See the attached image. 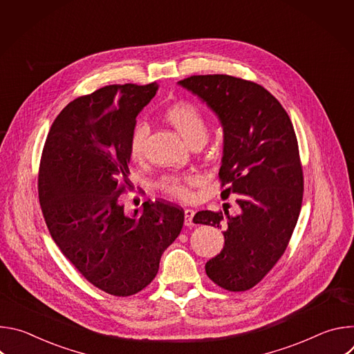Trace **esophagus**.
Returning a JSON list of instances; mask_svg holds the SVG:
<instances>
[{"label":"esophagus","mask_w":354,"mask_h":354,"mask_svg":"<svg viewBox=\"0 0 354 354\" xmlns=\"http://www.w3.org/2000/svg\"><path fill=\"white\" fill-rule=\"evenodd\" d=\"M193 216H194V210H192V209L185 210V225L189 227L193 224Z\"/></svg>","instance_id":"1"}]
</instances>
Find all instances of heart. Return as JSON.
Wrapping results in <instances>:
<instances>
[{
    "mask_svg": "<svg viewBox=\"0 0 354 354\" xmlns=\"http://www.w3.org/2000/svg\"><path fill=\"white\" fill-rule=\"evenodd\" d=\"M165 118L189 144L198 140H206L207 119L206 113L198 105L187 102V100H182V102L171 105L165 111ZM148 136V122L145 119L137 120L129 137V153L131 157L140 158L142 156ZM194 182H197V176L194 175L167 174L157 180V186L172 197L186 200L190 197V185H193Z\"/></svg>",
    "mask_w": 354,
    "mask_h": 354,
    "instance_id": "obj_1",
    "label": "heart"
}]
</instances>
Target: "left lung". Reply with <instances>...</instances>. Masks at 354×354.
Wrapping results in <instances>:
<instances>
[{
    "instance_id": "left-lung-1",
    "label": "left lung",
    "mask_w": 354,
    "mask_h": 354,
    "mask_svg": "<svg viewBox=\"0 0 354 354\" xmlns=\"http://www.w3.org/2000/svg\"><path fill=\"white\" fill-rule=\"evenodd\" d=\"M179 84L221 120V197L236 194L235 216L205 210L193 218L224 228V248L206 263V273L227 291H246L283 257L299 216L304 174L297 136L281 104L257 82L210 74Z\"/></svg>"
}]
</instances>
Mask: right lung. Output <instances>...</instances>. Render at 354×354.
<instances>
[{"label":"right lung","instance_id":"obj_1","mask_svg":"<svg viewBox=\"0 0 354 354\" xmlns=\"http://www.w3.org/2000/svg\"><path fill=\"white\" fill-rule=\"evenodd\" d=\"M156 84L106 85L70 102L50 127L37 190L56 245L96 288L115 297L153 281L164 250L178 238L185 212L144 201L126 216L119 197L130 187L129 137Z\"/></svg>","mask_w":354,"mask_h":354}]
</instances>
